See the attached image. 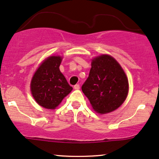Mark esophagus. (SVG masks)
Listing matches in <instances>:
<instances>
[{
    "label": "esophagus",
    "instance_id": "obj_1",
    "mask_svg": "<svg viewBox=\"0 0 159 159\" xmlns=\"http://www.w3.org/2000/svg\"><path fill=\"white\" fill-rule=\"evenodd\" d=\"M74 89H80L79 84H75V85L74 86Z\"/></svg>",
    "mask_w": 159,
    "mask_h": 159
}]
</instances>
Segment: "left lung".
<instances>
[{
  "label": "left lung",
  "mask_w": 159,
  "mask_h": 159,
  "mask_svg": "<svg viewBox=\"0 0 159 159\" xmlns=\"http://www.w3.org/2000/svg\"><path fill=\"white\" fill-rule=\"evenodd\" d=\"M128 81L120 64L109 55L92 59L89 77L81 86L96 112L109 113L123 103L128 93Z\"/></svg>",
  "instance_id": "obj_1"
}]
</instances>
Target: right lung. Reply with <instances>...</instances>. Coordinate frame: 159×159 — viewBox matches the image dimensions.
I'll return each mask as SVG.
<instances>
[{"mask_svg":"<svg viewBox=\"0 0 159 159\" xmlns=\"http://www.w3.org/2000/svg\"><path fill=\"white\" fill-rule=\"evenodd\" d=\"M61 60L59 56H49L31 79L32 95L39 106L48 109H55L73 90L59 70Z\"/></svg>","mask_w":159,"mask_h":159,"instance_id":"1","label":"right lung"}]
</instances>
